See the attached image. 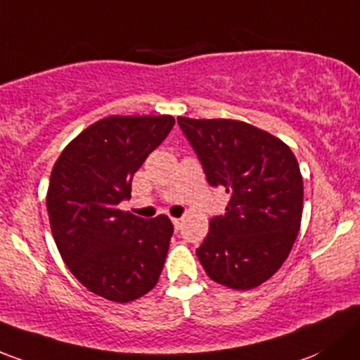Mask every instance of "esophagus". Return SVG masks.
Returning <instances> with one entry per match:
<instances>
[{"label": "esophagus", "instance_id": "1", "mask_svg": "<svg viewBox=\"0 0 360 360\" xmlns=\"http://www.w3.org/2000/svg\"><path fill=\"white\" fill-rule=\"evenodd\" d=\"M172 224H174V228L179 229L181 224H183V219H181V217H172Z\"/></svg>", "mask_w": 360, "mask_h": 360}]
</instances>
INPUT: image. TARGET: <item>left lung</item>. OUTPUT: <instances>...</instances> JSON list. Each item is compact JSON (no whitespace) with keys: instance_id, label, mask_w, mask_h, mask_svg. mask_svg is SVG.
<instances>
[{"instance_id":"left-lung-1","label":"left lung","mask_w":360,"mask_h":360,"mask_svg":"<svg viewBox=\"0 0 360 360\" xmlns=\"http://www.w3.org/2000/svg\"><path fill=\"white\" fill-rule=\"evenodd\" d=\"M210 186L229 195L224 215L209 222L196 248L219 285L252 290L290 255L300 231L304 183L288 145L269 132L231 119L177 117Z\"/></svg>"}]
</instances>
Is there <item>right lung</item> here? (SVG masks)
Masks as SVG:
<instances>
[{
	"label": "right lung",
	"instance_id": "right-lung-1",
	"mask_svg": "<svg viewBox=\"0 0 360 360\" xmlns=\"http://www.w3.org/2000/svg\"><path fill=\"white\" fill-rule=\"evenodd\" d=\"M172 115H110L86 127L55 162L46 195L55 243L79 283L126 304L157 285L174 226L119 209L146 157L167 138Z\"/></svg>",
	"mask_w": 360,
	"mask_h": 360
}]
</instances>
